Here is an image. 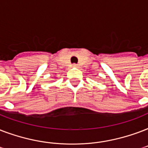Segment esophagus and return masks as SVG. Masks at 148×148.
I'll return each mask as SVG.
<instances>
[{"label":"esophagus","instance_id":"34e87169","mask_svg":"<svg viewBox=\"0 0 148 148\" xmlns=\"http://www.w3.org/2000/svg\"><path fill=\"white\" fill-rule=\"evenodd\" d=\"M73 67H78V65H77V64L74 63V64H73Z\"/></svg>","mask_w":148,"mask_h":148}]
</instances>
